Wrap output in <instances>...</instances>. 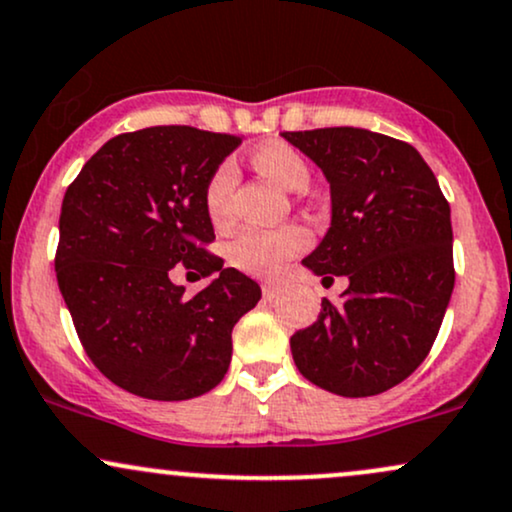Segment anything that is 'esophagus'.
Wrapping results in <instances>:
<instances>
[{"instance_id": "obj_1", "label": "esophagus", "mask_w": 512, "mask_h": 512, "mask_svg": "<svg viewBox=\"0 0 512 512\" xmlns=\"http://www.w3.org/2000/svg\"><path fill=\"white\" fill-rule=\"evenodd\" d=\"M279 293H281V284H262V296L267 298V301H274Z\"/></svg>"}]
</instances>
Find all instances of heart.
I'll use <instances>...</instances> for the list:
<instances>
[{
	"label": "heart",
	"instance_id": "1",
	"mask_svg": "<svg viewBox=\"0 0 512 512\" xmlns=\"http://www.w3.org/2000/svg\"><path fill=\"white\" fill-rule=\"evenodd\" d=\"M257 170L289 192L308 185L310 168L298 151L286 144H264L252 156ZM238 185V168L233 161H221L211 170L204 185V211L214 223H223L231 214L233 192ZM308 233L301 226H281L274 231L245 228L228 243V262L240 272L257 276H274L286 267L291 257L305 250Z\"/></svg>",
	"mask_w": 512,
	"mask_h": 512
}]
</instances>
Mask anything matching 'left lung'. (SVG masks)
Masks as SVG:
<instances>
[{"instance_id": "obj_1", "label": "left lung", "mask_w": 512, "mask_h": 512, "mask_svg": "<svg viewBox=\"0 0 512 512\" xmlns=\"http://www.w3.org/2000/svg\"><path fill=\"white\" fill-rule=\"evenodd\" d=\"M330 182L332 223L303 264L346 276L339 303L291 337L303 378L342 397H370L407 380L436 342L448 310L450 204L407 142L358 127L284 132Z\"/></svg>"}]
</instances>
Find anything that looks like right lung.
I'll return each mask as SVG.
<instances>
[{"mask_svg":"<svg viewBox=\"0 0 512 512\" xmlns=\"http://www.w3.org/2000/svg\"><path fill=\"white\" fill-rule=\"evenodd\" d=\"M240 142L185 125L117 134L64 192L57 284L93 366L132 395L180 402L219 385L233 327L260 301L250 276L204 250V185ZM180 261L217 279L187 299L169 281Z\"/></svg>","mask_w":512,"mask_h":512,"instance_id":"right-lung-1","label":"right lung"}]
</instances>
